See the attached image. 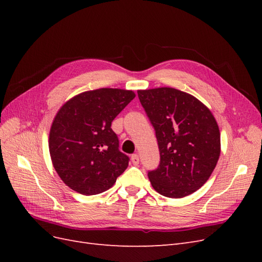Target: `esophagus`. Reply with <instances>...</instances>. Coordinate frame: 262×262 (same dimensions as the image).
I'll list each match as a JSON object with an SVG mask.
<instances>
[{
    "label": "esophagus",
    "instance_id": "esophagus-1",
    "mask_svg": "<svg viewBox=\"0 0 262 262\" xmlns=\"http://www.w3.org/2000/svg\"><path fill=\"white\" fill-rule=\"evenodd\" d=\"M131 161H132V163H133L134 165H138V164L140 163V157H139V155H138V154H133V155L131 156Z\"/></svg>",
    "mask_w": 262,
    "mask_h": 262
}]
</instances>
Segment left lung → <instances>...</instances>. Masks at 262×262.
<instances>
[{"mask_svg": "<svg viewBox=\"0 0 262 262\" xmlns=\"http://www.w3.org/2000/svg\"><path fill=\"white\" fill-rule=\"evenodd\" d=\"M152 122L161 163L147 173L152 187L168 198H184L210 178L221 154V134L211 110L192 95L172 87L139 90Z\"/></svg>", "mask_w": 262, "mask_h": 262, "instance_id": "8db88e82", "label": "left lung"}]
</instances>
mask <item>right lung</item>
Segmentation results:
<instances>
[{
  "label": "right lung",
  "instance_id": "obj_1",
  "mask_svg": "<svg viewBox=\"0 0 262 262\" xmlns=\"http://www.w3.org/2000/svg\"><path fill=\"white\" fill-rule=\"evenodd\" d=\"M134 97L129 90L87 91L67 100L54 116L49 132L51 162L74 191L104 192L128 167L129 157L119 150L112 122Z\"/></svg>",
  "mask_w": 262,
  "mask_h": 262
}]
</instances>
